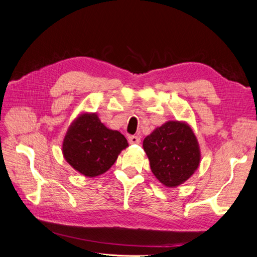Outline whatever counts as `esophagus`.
I'll return each mask as SVG.
<instances>
[{"mask_svg":"<svg viewBox=\"0 0 257 257\" xmlns=\"http://www.w3.org/2000/svg\"><path fill=\"white\" fill-rule=\"evenodd\" d=\"M128 140H129L130 144H139L141 141L140 137H138V136H130L128 138Z\"/></svg>","mask_w":257,"mask_h":257,"instance_id":"1","label":"esophagus"}]
</instances>
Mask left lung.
Here are the masks:
<instances>
[{"label": "left lung", "instance_id": "obj_1", "mask_svg": "<svg viewBox=\"0 0 257 257\" xmlns=\"http://www.w3.org/2000/svg\"><path fill=\"white\" fill-rule=\"evenodd\" d=\"M151 170L164 186L173 188L188 180L200 164V148L191 127L167 121L143 141Z\"/></svg>", "mask_w": 257, "mask_h": 257}]
</instances>
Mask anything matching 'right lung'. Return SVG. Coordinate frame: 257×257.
<instances>
[{
    "label": "right lung",
    "instance_id": "add662e5",
    "mask_svg": "<svg viewBox=\"0 0 257 257\" xmlns=\"http://www.w3.org/2000/svg\"><path fill=\"white\" fill-rule=\"evenodd\" d=\"M127 147V139L119 131L105 127L95 114H82L65 136L63 154L77 172L95 177L107 172Z\"/></svg>",
    "mask_w": 257,
    "mask_h": 257
}]
</instances>
